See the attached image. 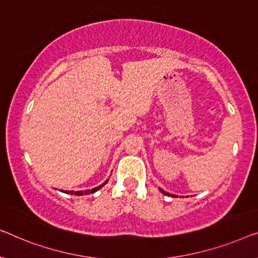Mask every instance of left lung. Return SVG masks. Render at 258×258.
Here are the masks:
<instances>
[{"instance_id": "left-lung-1", "label": "left lung", "mask_w": 258, "mask_h": 258, "mask_svg": "<svg viewBox=\"0 0 258 258\" xmlns=\"http://www.w3.org/2000/svg\"><path fill=\"white\" fill-rule=\"evenodd\" d=\"M159 190H160L161 192H162L163 195H166V196H171V197H174V195H170V194H168V192H166V191H164V190H162V189H161V187H159ZM176 197H177V196H176Z\"/></svg>"}]
</instances>
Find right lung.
Instances as JSON below:
<instances>
[{
	"instance_id": "right-lung-1",
	"label": "right lung",
	"mask_w": 258,
	"mask_h": 258,
	"mask_svg": "<svg viewBox=\"0 0 258 258\" xmlns=\"http://www.w3.org/2000/svg\"><path fill=\"white\" fill-rule=\"evenodd\" d=\"M107 182H109V179H106L104 183L101 184V185L96 186V187H94V189H91V190H82V191H67V190H62V192H64V194H67V195H75V196L90 195V194H94V192H96V191H98L99 189H102V187L104 186Z\"/></svg>"
}]
</instances>
